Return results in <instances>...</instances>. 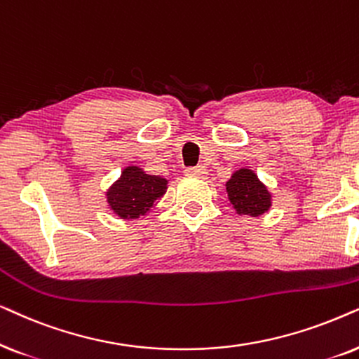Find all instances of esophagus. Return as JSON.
I'll return each instance as SVG.
<instances>
[{"label": "esophagus", "mask_w": 359, "mask_h": 359, "mask_svg": "<svg viewBox=\"0 0 359 359\" xmlns=\"http://www.w3.org/2000/svg\"><path fill=\"white\" fill-rule=\"evenodd\" d=\"M185 174L189 177H197V179H202L207 174V169H205L203 165H197V167H189L187 170H185Z\"/></svg>", "instance_id": "1"}]
</instances>
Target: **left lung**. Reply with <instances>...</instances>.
Returning a JSON list of instances; mask_svg holds the SVG:
<instances>
[{
    "instance_id": "1",
    "label": "left lung",
    "mask_w": 359,
    "mask_h": 359,
    "mask_svg": "<svg viewBox=\"0 0 359 359\" xmlns=\"http://www.w3.org/2000/svg\"><path fill=\"white\" fill-rule=\"evenodd\" d=\"M224 187L228 194V205L243 217L257 218L269 212L272 207V194L250 167H241L233 172Z\"/></svg>"
}]
</instances>
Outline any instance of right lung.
I'll return each mask as SVG.
<instances>
[{
	"label": "right lung",
	"instance_id": "add662e5",
	"mask_svg": "<svg viewBox=\"0 0 359 359\" xmlns=\"http://www.w3.org/2000/svg\"><path fill=\"white\" fill-rule=\"evenodd\" d=\"M167 184L169 180L164 177L147 174L140 165L124 167L118 180L104 192L109 212L126 222L144 217L167 192Z\"/></svg>",
	"mask_w": 359,
	"mask_h": 359
}]
</instances>
